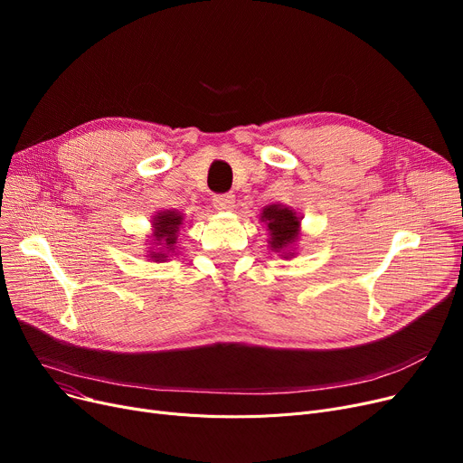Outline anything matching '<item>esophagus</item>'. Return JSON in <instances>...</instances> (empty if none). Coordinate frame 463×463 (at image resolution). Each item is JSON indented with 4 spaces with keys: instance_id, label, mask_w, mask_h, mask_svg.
Here are the masks:
<instances>
[{
    "instance_id": "1",
    "label": "esophagus",
    "mask_w": 463,
    "mask_h": 463,
    "mask_svg": "<svg viewBox=\"0 0 463 463\" xmlns=\"http://www.w3.org/2000/svg\"><path fill=\"white\" fill-rule=\"evenodd\" d=\"M234 194H215L213 197V206L219 212H229L234 208Z\"/></svg>"
}]
</instances>
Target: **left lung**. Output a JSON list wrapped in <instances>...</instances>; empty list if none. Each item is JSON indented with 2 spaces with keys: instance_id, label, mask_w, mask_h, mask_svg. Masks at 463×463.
Returning <instances> with one entry per match:
<instances>
[{
  "instance_id": "1",
  "label": "left lung",
  "mask_w": 463,
  "mask_h": 463,
  "mask_svg": "<svg viewBox=\"0 0 463 463\" xmlns=\"http://www.w3.org/2000/svg\"><path fill=\"white\" fill-rule=\"evenodd\" d=\"M260 223L269 231V248L283 259H293L297 255V244L302 236V215L295 208L281 203H272L260 210Z\"/></svg>"
}]
</instances>
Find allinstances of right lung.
<instances>
[{"label": "right lung", "mask_w": 463, "mask_h": 463, "mask_svg": "<svg viewBox=\"0 0 463 463\" xmlns=\"http://www.w3.org/2000/svg\"><path fill=\"white\" fill-rule=\"evenodd\" d=\"M184 227V213L178 210H157L152 217V234L148 236V257L154 262H166L178 248V234Z\"/></svg>", "instance_id": "right-lung-1"}]
</instances>
